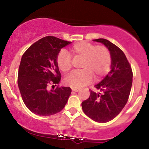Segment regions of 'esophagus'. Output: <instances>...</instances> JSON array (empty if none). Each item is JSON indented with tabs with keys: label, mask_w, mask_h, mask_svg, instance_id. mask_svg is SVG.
I'll return each mask as SVG.
<instances>
[{
	"label": "esophagus",
	"mask_w": 149,
	"mask_h": 149,
	"mask_svg": "<svg viewBox=\"0 0 149 149\" xmlns=\"http://www.w3.org/2000/svg\"><path fill=\"white\" fill-rule=\"evenodd\" d=\"M72 90H73V92H78V91H79V90H80V89L73 88H72Z\"/></svg>",
	"instance_id": "esophagus-1"
}]
</instances>
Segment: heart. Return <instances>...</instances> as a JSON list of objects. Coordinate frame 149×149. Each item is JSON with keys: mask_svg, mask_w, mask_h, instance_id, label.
<instances>
[{"mask_svg": "<svg viewBox=\"0 0 149 149\" xmlns=\"http://www.w3.org/2000/svg\"><path fill=\"white\" fill-rule=\"evenodd\" d=\"M71 53L74 57H82L80 67L83 69L68 75L64 78L66 85L75 88H81L92 81L93 75L99 79L109 72L111 58L109 49L104 46H96L85 41L78 42L71 47ZM56 62L62 72H66L71 68V56L66 49L59 51Z\"/></svg>", "mask_w": 149, "mask_h": 149, "instance_id": "1", "label": "heart"}]
</instances>
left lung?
<instances>
[{"label":"left lung","instance_id":"1","mask_svg":"<svg viewBox=\"0 0 149 149\" xmlns=\"http://www.w3.org/2000/svg\"><path fill=\"white\" fill-rule=\"evenodd\" d=\"M101 42L111 54V71L95 88L100 92L91 91L90 97L82 102L83 112L98 123H107L123 110L132 85V71L124 52L111 42L104 38L93 40Z\"/></svg>","mask_w":149,"mask_h":149}]
</instances>
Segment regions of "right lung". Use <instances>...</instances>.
<instances>
[{
    "mask_svg": "<svg viewBox=\"0 0 149 149\" xmlns=\"http://www.w3.org/2000/svg\"><path fill=\"white\" fill-rule=\"evenodd\" d=\"M71 42L46 36L31 45L22 56L18 72V87L26 107L41 116L55 114L64 109L71 95L69 87L48 90L61 80L56 58Z\"/></svg>",
    "mask_w": 149,
    "mask_h": 149,
    "instance_id": "add662e5",
    "label": "right lung"
}]
</instances>
